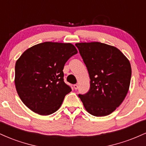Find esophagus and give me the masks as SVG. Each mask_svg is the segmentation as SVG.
Returning a JSON list of instances; mask_svg holds the SVG:
<instances>
[{
    "label": "esophagus",
    "mask_w": 146,
    "mask_h": 146,
    "mask_svg": "<svg viewBox=\"0 0 146 146\" xmlns=\"http://www.w3.org/2000/svg\"><path fill=\"white\" fill-rule=\"evenodd\" d=\"M73 87H74L75 90H77L78 88V84H74V85H73Z\"/></svg>",
    "instance_id": "esophagus-1"
}]
</instances>
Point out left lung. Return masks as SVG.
Here are the masks:
<instances>
[{
    "instance_id": "obj_1",
    "label": "left lung",
    "mask_w": 146,
    "mask_h": 146,
    "mask_svg": "<svg viewBox=\"0 0 146 146\" xmlns=\"http://www.w3.org/2000/svg\"><path fill=\"white\" fill-rule=\"evenodd\" d=\"M90 79L88 93L78 96L92 115H110L123 101L130 86L129 60L118 48L104 43H76Z\"/></svg>"
}]
</instances>
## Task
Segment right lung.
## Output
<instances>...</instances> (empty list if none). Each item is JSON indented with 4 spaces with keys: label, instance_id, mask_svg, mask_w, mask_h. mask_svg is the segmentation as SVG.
<instances>
[{
    "label": "right lung",
    "instance_id": "obj_1",
    "mask_svg": "<svg viewBox=\"0 0 146 146\" xmlns=\"http://www.w3.org/2000/svg\"><path fill=\"white\" fill-rule=\"evenodd\" d=\"M77 53L71 43L45 42L21 55L15 66V85L26 106L40 115L59 109L65 95L71 91L64 82V66Z\"/></svg>",
    "mask_w": 146,
    "mask_h": 146
}]
</instances>
